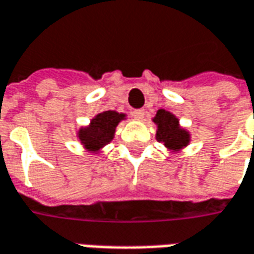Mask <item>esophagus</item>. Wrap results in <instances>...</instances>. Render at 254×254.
I'll use <instances>...</instances> for the list:
<instances>
[{
    "mask_svg": "<svg viewBox=\"0 0 254 254\" xmlns=\"http://www.w3.org/2000/svg\"><path fill=\"white\" fill-rule=\"evenodd\" d=\"M132 116H134V119L141 120V119L145 116V110H144V109H137V110H134V112H132Z\"/></svg>",
    "mask_w": 254,
    "mask_h": 254,
    "instance_id": "obj_1",
    "label": "esophagus"
}]
</instances>
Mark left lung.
Here are the masks:
<instances>
[{"instance_id": "1", "label": "left lung", "mask_w": 254, "mask_h": 254, "mask_svg": "<svg viewBox=\"0 0 254 254\" xmlns=\"http://www.w3.org/2000/svg\"><path fill=\"white\" fill-rule=\"evenodd\" d=\"M156 124V139L163 142V145L171 151H180L182 148L189 145L190 142V134L189 131L180 127L179 119L171 112L166 110H158L154 119Z\"/></svg>"}]
</instances>
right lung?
Segmentation results:
<instances>
[{"mask_svg":"<svg viewBox=\"0 0 254 254\" xmlns=\"http://www.w3.org/2000/svg\"><path fill=\"white\" fill-rule=\"evenodd\" d=\"M124 119V113H117L115 110L102 112L92 119L88 127L79 128L78 138L85 149L91 152H99L102 148L113 139L117 124Z\"/></svg>","mask_w":254,"mask_h":254,"instance_id":"right-lung-1","label":"right lung"}]
</instances>
